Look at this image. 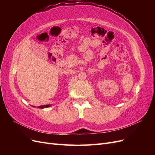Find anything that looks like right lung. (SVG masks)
<instances>
[{
    "label": "right lung",
    "mask_w": 155,
    "mask_h": 155,
    "mask_svg": "<svg viewBox=\"0 0 155 155\" xmlns=\"http://www.w3.org/2000/svg\"><path fill=\"white\" fill-rule=\"evenodd\" d=\"M50 105H42V106H38L37 107L40 108V109H43V108H47L49 107Z\"/></svg>",
    "instance_id": "add662e5"
}]
</instances>
